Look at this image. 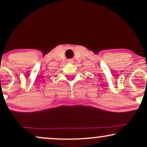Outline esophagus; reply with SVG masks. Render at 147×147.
Returning <instances> with one entry per match:
<instances>
[{"label":"esophagus","instance_id":"34e87169","mask_svg":"<svg viewBox=\"0 0 147 147\" xmlns=\"http://www.w3.org/2000/svg\"><path fill=\"white\" fill-rule=\"evenodd\" d=\"M73 62V61L72 59H69V60H68V63H72Z\"/></svg>","mask_w":147,"mask_h":147}]
</instances>
